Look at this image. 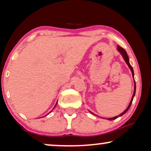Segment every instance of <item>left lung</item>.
Instances as JSON below:
<instances>
[{"label":"left lung","mask_w":151,"mask_h":151,"mask_svg":"<svg viewBox=\"0 0 151 151\" xmlns=\"http://www.w3.org/2000/svg\"><path fill=\"white\" fill-rule=\"evenodd\" d=\"M117 50H118L119 52L121 53L122 55L123 58H124V59L125 62H126V63H127V64L128 65V66H129V67L130 68V69H131V72H132V75H133V78H134V71H133V67H131V65H130V63H129V56H128L127 51H126L124 50V49L122 48V47H121L120 46H119V45H117ZM135 89H136V85H135V86H134V93H133V96H132L131 100V102H130V104H129V106H128V107H127V109H126V110H125L124 111L123 113H122L120 115H117V116H116V117H111V118H108L109 120H113V119H115L116 118H117V117H119V116H122V115H123L124 114H125V113L127 112L128 110H129L130 107H131V104H132V102H133V98H134V96H135ZM90 112H91V111H90ZM91 113H93L92 112H91Z\"/></svg>","instance_id":"obj_1"}]
</instances>
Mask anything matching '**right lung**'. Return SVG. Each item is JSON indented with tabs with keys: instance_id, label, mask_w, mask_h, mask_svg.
<instances>
[{
	"instance_id": "right-lung-1",
	"label": "right lung",
	"mask_w": 151,
	"mask_h": 151,
	"mask_svg": "<svg viewBox=\"0 0 151 151\" xmlns=\"http://www.w3.org/2000/svg\"><path fill=\"white\" fill-rule=\"evenodd\" d=\"M57 104V103H56V104H55V105H56ZM55 106H54V108H55ZM54 108H53V109H54Z\"/></svg>"
}]
</instances>
